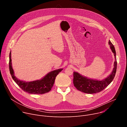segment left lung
<instances>
[{
    "instance_id": "left-lung-1",
    "label": "left lung",
    "mask_w": 127,
    "mask_h": 127,
    "mask_svg": "<svg viewBox=\"0 0 127 127\" xmlns=\"http://www.w3.org/2000/svg\"><path fill=\"white\" fill-rule=\"evenodd\" d=\"M110 48L114 54L115 61L114 64V68L111 73L107 77L102 80H96L88 78L82 75L77 72H73V84L76 89L84 93L92 94L99 93L106 88L113 80L117 71V59L116 52L112 42H108Z\"/></svg>"
}]
</instances>
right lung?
<instances>
[{
  "instance_id": "obj_1",
  "label": "right lung",
  "mask_w": 127,
  "mask_h": 127,
  "mask_svg": "<svg viewBox=\"0 0 127 127\" xmlns=\"http://www.w3.org/2000/svg\"><path fill=\"white\" fill-rule=\"evenodd\" d=\"M11 51L9 53V68L11 77L15 82L24 91L32 94H44L48 93L52 88L56 77L63 69H58L52 71L47 73L45 76L39 80L32 81H25L21 80L16 77L12 66L11 59Z\"/></svg>"
}]
</instances>
